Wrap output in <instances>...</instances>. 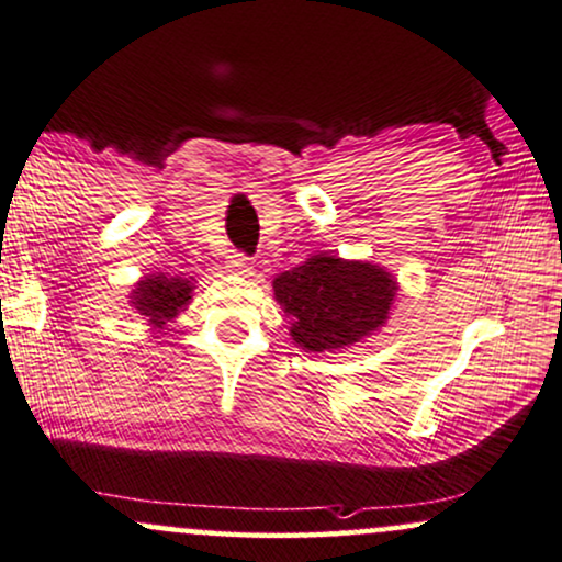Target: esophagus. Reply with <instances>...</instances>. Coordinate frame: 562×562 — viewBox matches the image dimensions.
<instances>
[{
    "label": "esophagus",
    "instance_id": "1",
    "mask_svg": "<svg viewBox=\"0 0 562 562\" xmlns=\"http://www.w3.org/2000/svg\"><path fill=\"white\" fill-rule=\"evenodd\" d=\"M227 267L238 274H251V269H254L251 261H248V256H243V254H229Z\"/></svg>",
    "mask_w": 562,
    "mask_h": 562
}]
</instances>
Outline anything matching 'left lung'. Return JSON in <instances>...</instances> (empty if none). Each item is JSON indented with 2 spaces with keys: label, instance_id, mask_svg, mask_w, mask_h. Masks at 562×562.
I'll return each mask as SVG.
<instances>
[{
  "label": "left lung",
  "instance_id": "1",
  "mask_svg": "<svg viewBox=\"0 0 562 562\" xmlns=\"http://www.w3.org/2000/svg\"><path fill=\"white\" fill-rule=\"evenodd\" d=\"M274 299L303 350H340L374 335L387 322L397 282L369 261L316 254L274 277Z\"/></svg>",
  "mask_w": 562,
  "mask_h": 562
}]
</instances>
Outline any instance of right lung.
<instances>
[{
	"label": "right lung",
	"mask_w": 562,
	"mask_h": 562,
	"mask_svg": "<svg viewBox=\"0 0 562 562\" xmlns=\"http://www.w3.org/2000/svg\"><path fill=\"white\" fill-rule=\"evenodd\" d=\"M191 280L182 277H167V274H148L140 282H135L131 293V306L146 316L154 329H161L167 322L175 319L180 311H186L188 303L193 299Z\"/></svg>",
	"instance_id": "obj_1"
}]
</instances>
